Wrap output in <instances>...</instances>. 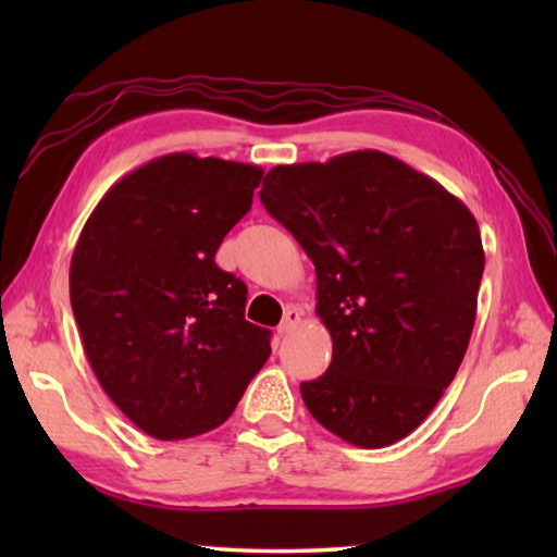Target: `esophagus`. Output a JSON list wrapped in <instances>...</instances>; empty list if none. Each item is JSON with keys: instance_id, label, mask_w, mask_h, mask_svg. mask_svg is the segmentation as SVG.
Listing matches in <instances>:
<instances>
[{"instance_id": "1", "label": "esophagus", "mask_w": 557, "mask_h": 557, "mask_svg": "<svg viewBox=\"0 0 557 557\" xmlns=\"http://www.w3.org/2000/svg\"><path fill=\"white\" fill-rule=\"evenodd\" d=\"M299 324H301V312H299L297 307H292V309H287L285 319H282V324L277 326V334H280V336L292 334Z\"/></svg>"}]
</instances>
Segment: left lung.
Wrapping results in <instances>:
<instances>
[{
  "label": "left lung",
  "instance_id": "8db88e82",
  "mask_svg": "<svg viewBox=\"0 0 557 557\" xmlns=\"http://www.w3.org/2000/svg\"><path fill=\"white\" fill-rule=\"evenodd\" d=\"M260 201L314 262L332 363L299 385L348 445L408 437L455 381L476 319V219L435 178L379 149L270 169Z\"/></svg>",
  "mask_w": 557,
  "mask_h": 557
}]
</instances>
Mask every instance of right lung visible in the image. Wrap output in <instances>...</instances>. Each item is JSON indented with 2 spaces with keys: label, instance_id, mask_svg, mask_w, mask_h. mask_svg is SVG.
I'll list each match as a JSON object with an SVG mask.
<instances>
[{
  "label": "right lung",
  "instance_id": "add662e5",
  "mask_svg": "<svg viewBox=\"0 0 557 557\" xmlns=\"http://www.w3.org/2000/svg\"><path fill=\"white\" fill-rule=\"evenodd\" d=\"M262 169L215 157H157L102 196L71 258V307L110 400L157 440L231 418L270 356L245 322L248 287L215 250L252 206Z\"/></svg>",
  "mask_w": 557,
  "mask_h": 557
}]
</instances>
